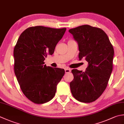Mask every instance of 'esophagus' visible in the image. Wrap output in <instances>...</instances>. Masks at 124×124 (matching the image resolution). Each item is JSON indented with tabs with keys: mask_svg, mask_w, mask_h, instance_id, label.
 Wrapping results in <instances>:
<instances>
[{
	"mask_svg": "<svg viewBox=\"0 0 124 124\" xmlns=\"http://www.w3.org/2000/svg\"><path fill=\"white\" fill-rule=\"evenodd\" d=\"M71 72V69L69 68H65V73H69V72Z\"/></svg>",
	"mask_w": 124,
	"mask_h": 124,
	"instance_id": "1",
	"label": "esophagus"
}]
</instances>
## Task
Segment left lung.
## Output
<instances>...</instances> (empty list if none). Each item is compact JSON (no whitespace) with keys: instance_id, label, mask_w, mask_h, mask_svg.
I'll return each mask as SVG.
<instances>
[{"instance_id":"obj_1","label":"left lung","mask_w":124,"mask_h":124,"mask_svg":"<svg viewBox=\"0 0 124 124\" xmlns=\"http://www.w3.org/2000/svg\"><path fill=\"white\" fill-rule=\"evenodd\" d=\"M78 45L79 60L88 62L85 72L72 69L71 93L77 101L91 103L100 97L108 85L113 68V47L101 29L88 25L69 30Z\"/></svg>"}]
</instances>
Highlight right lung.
<instances>
[{
    "label": "right lung",
    "mask_w": 124,
    "mask_h": 124,
    "mask_svg": "<svg viewBox=\"0 0 124 124\" xmlns=\"http://www.w3.org/2000/svg\"><path fill=\"white\" fill-rule=\"evenodd\" d=\"M66 28L41 26L31 27L19 36L14 49V72L23 93L35 104H43L54 97L63 69L47 67L44 60L52 55Z\"/></svg>",
    "instance_id": "right-lung-1"
}]
</instances>
